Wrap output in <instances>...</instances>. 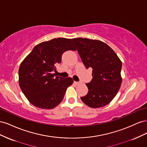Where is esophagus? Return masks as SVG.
Returning <instances> with one entry per match:
<instances>
[{
    "label": "esophagus",
    "instance_id": "esophagus-1",
    "mask_svg": "<svg viewBox=\"0 0 147 147\" xmlns=\"http://www.w3.org/2000/svg\"><path fill=\"white\" fill-rule=\"evenodd\" d=\"M80 83L78 82H74V84H76V85H77V84H79Z\"/></svg>",
    "mask_w": 147,
    "mask_h": 147
}]
</instances>
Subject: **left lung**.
<instances>
[{"label": "left lung", "mask_w": 147, "mask_h": 147, "mask_svg": "<svg viewBox=\"0 0 147 147\" xmlns=\"http://www.w3.org/2000/svg\"><path fill=\"white\" fill-rule=\"evenodd\" d=\"M84 65L92 69L91 81L86 83L88 94L81 99L92 108H99L113 100L121 86L122 63L106 43L86 38L72 39Z\"/></svg>", "instance_id": "left-lung-1"}]
</instances>
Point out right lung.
<instances>
[{"label": "right lung", "mask_w": 147, "mask_h": 147, "mask_svg": "<svg viewBox=\"0 0 147 147\" xmlns=\"http://www.w3.org/2000/svg\"><path fill=\"white\" fill-rule=\"evenodd\" d=\"M68 50H76L72 39L57 38L35 46L20 64L19 84L30 104L40 109H51L63 100L72 78L56 76V65Z\"/></svg>", "instance_id": "right-lung-1"}]
</instances>
